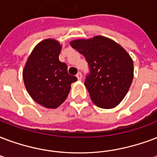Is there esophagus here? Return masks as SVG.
<instances>
[{"instance_id":"34e87169","label":"esophagus","mask_w":157,"mask_h":157,"mask_svg":"<svg viewBox=\"0 0 157 157\" xmlns=\"http://www.w3.org/2000/svg\"><path fill=\"white\" fill-rule=\"evenodd\" d=\"M76 77L78 79L79 81H81V79H82V75H81V72H78V73L76 74Z\"/></svg>"}]
</instances>
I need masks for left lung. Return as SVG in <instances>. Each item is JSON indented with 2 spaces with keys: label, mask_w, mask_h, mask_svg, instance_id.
Listing matches in <instances>:
<instances>
[{
  "label": "left lung",
  "mask_w": 157,
  "mask_h": 157,
  "mask_svg": "<svg viewBox=\"0 0 157 157\" xmlns=\"http://www.w3.org/2000/svg\"><path fill=\"white\" fill-rule=\"evenodd\" d=\"M71 46L86 57L90 74L85 86L94 105L113 109L124 100L133 78V63L124 48L112 39L95 36L76 39Z\"/></svg>",
  "instance_id": "obj_1"
}]
</instances>
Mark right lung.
I'll return each instance as SVG.
<instances>
[{
    "mask_svg": "<svg viewBox=\"0 0 157 157\" xmlns=\"http://www.w3.org/2000/svg\"><path fill=\"white\" fill-rule=\"evenodd\" d=\"M62 45L55 39L39 43L29 55L23 70L27 91L35 102L48 109L63 104L71 85L77 81L67 72V66L58 59Z\"/></svg>",
    "mask_w": 157,
    "mask_h": 157,
    "instance_id": "add662e5",
    "label": "right lung"
}]
</instances>
